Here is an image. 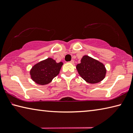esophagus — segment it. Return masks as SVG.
Returning <instances> with one entry per match:
<instances>
[{
	"label": "esophagus",
	"instance_id": "34e87169",
	"mask_svg": "<svg viewBox=\"0 0 133 133\" xmlns=\"http://www.w3.org/2000/svg\"><path fill=\"white\" fill-rule=\"evenodd\" d=\"M70 63H71V64H73V63H74V60H71V61L70 62Z\"/></svg>",
	"mask_w": 133,
	"mask_h": 133
}]
</instances>
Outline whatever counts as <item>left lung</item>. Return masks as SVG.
Wrapping results in <instances>:
<instances>
[{"instance_id":"8db88e82","label":"left lung","mask_w":133,"mask_h":133,"mask_svg":"<svg viewBox=\"0 0 133 133\" xmlns=\"http://www.w3.org/2000/svg\"><path fill=\"white\" fill-rule=\"evenodd\" d=\"M76 69L81 77L90 84L102 82L107 73V69L103 63L87 55L83 56L80 63L76 65Z\"/></svg>"}]
</instances>
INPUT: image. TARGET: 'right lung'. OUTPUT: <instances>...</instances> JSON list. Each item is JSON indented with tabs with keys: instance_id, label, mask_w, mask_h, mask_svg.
Masks as SVG:
<instances>
[{
	"instance_id": "right-lung-1",
	"label": "right lung",
	"mask_w": 133,
	"mask_h": 133,
	"mask_svg": "<svg viewBox=\"0 0 133 133\" xmlns=\"http://www.w3.org/2000/svg\"><path fill=\"white\" fill-rule=\"evenodd\" d=\"M63 63H57L51 57L42 60L33 65L30 71L31 79L39 85L50 83L60 73Z\"/></svg>"
}]
</instances>
